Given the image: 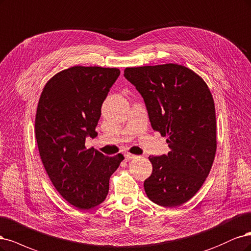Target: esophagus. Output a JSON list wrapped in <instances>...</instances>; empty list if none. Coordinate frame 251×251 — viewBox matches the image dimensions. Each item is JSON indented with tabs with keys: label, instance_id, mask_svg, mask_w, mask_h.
<instances>
[{
	"label": "esophagus",
	"instance_id": "obj_1",
	"mask_svg": "<svg viewBox=\"0 0 251 251\" xmlns=\"http://www.w3.org/2000/svg\"><path fill=\"white\" fill-rule=\"evenodd\" d=\"M124 156H125V158H127V159H132V158H135V157H136V155L131 154V153H125Z\"/></svg>",
	"mask_w": 251,
	"mask_h": 251
}]
</instances>
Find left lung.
Listing matches in <instances>:
<instances>
[{
  "label": "left lung",
  "mask_w": 251,
  "mask_h": 251,
  "mask_svg": "<svg viewBox=\"0 0 251 251\" xmlns=\"http://www.w3.org/2000/svg\"><path fill=\"white\" fill-rule=\"evenodd\" d=\"M124 77L146 105L153 130L167 136L168 154L149 156L148 198L164 207L190 200L208 176L216 154L213 96L196 73L175 63L126 68Z\"/></svg>",
  "instance_id": "left-lung-1"
}]
</instances>
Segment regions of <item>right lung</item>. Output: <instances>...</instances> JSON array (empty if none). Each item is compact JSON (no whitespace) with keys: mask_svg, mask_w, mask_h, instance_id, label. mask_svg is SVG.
<instances>
[{"mask_svg":"<svg viewBox=\"0 0 251 251\" xmlns=\"http://www.w3.org/2000/svg\"><path fill=\"white\" fill-rule=\"evenodd\" d=\"M120 76L116 68L73 67L45 85L37 105L35 136L40 158L60 195L79 209L99 205L106 198L109 178L124 159L85 148L104 100Z\"/></svg>","mask_w":251,"mask_h":251,"instance_id":"1","label":"right lung"}]
</instances>
